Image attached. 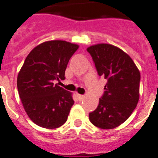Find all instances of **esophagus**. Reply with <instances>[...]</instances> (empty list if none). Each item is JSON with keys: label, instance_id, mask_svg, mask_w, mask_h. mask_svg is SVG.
I'll list each match as a JSON object with an SVG mask.
<instances>
[{"label": "esophagus", "instance_id": "1", "mask_svg": "<svg viewBox=\"0 0 158 158\" xmlns=\"http://www.w3.org/2000/svg\"><path fill=\"white\" fill-rule=\"evenodd\" d=\"M77 99L79 101H81L83 99H84V98H85V96H84V95H82V94H77Z\"/></svg>", "mask_w": 158, "mask_h": 158}]
</instances>
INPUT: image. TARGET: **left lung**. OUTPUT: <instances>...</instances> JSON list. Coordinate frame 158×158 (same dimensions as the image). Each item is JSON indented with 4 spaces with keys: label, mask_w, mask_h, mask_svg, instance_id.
<instances>
[{
    "label": "left lung",
    "mask_w": 158,
    "mask_h": 158,
    "mask_svg": "<svg viewBox=\"0 0 158 158\" xmlns=\"http://www.w3.org/2000/svg\"><path fill=\"white\" fill-rule=\"evenodd\" d=\"M86 50L98 74L108 81L99 105L89 113V121L100 129H113L126 122L137 106L140 73L129 55L115 45L96 44Z\"/></svg>",
    "instance_id": "left-lung-1"
}]
</instances>
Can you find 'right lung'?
<instances>
[{
  "instance_id": "add662e5",
  "label": "right lung",
  "mask_w": 158,
  "mask_h": 158,
  "mask_svg": "<svg viewBox=\"0 0 158 158\" xmlns=\"http://www.w3.org/2000/svg\"><path fill=\"white\" fill-rule=\"evenodd\" d=\"M77 44L55 40L36 45L28 54L17 77V87L25 112L32 122L45 129H55L66 122L73 93L55 84L65 79L70 58Z\"/></svg>"
}]
</instances>
